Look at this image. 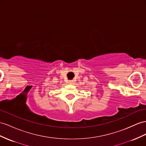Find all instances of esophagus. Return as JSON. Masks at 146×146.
<instances>
[{
  "label": "esophagus",
  "instance_id": "obj_1",
  "mask_svg": "<svg viewBox=\"0 0 146 146\" xmlns=\"http://www.w3.org/2000/svg\"><path fill=\"white\" fill-rule=\"evenodd\" d=\"M69 84H73V83H72V81H70V83H69Z\"/></svg>",
  "mask_w": 146,
  "mask_h": 146
}]
</instances>
